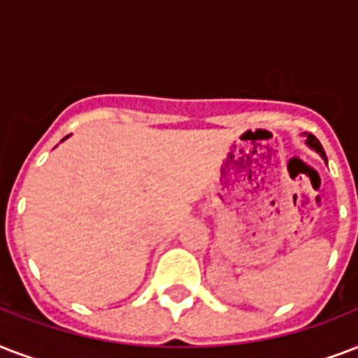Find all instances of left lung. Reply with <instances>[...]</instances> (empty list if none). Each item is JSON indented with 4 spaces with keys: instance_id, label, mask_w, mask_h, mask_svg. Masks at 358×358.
I'll list each match as a JSON object with an SVG mask.
<instances>
[{
    "instance_id": "left-lung-1",
    "label": "left lung",
    "mask_w": 358,
    "mask_h": 358,
    "mask_svg": "<svg viewBox=\"0 0 358 358\" xmlns=\"http://www.w3.org/2000/svg\"><path fill=\"white\" fill-rule=\"evenodd\" d=\"M306 143H308V145H310L312 148H314V150L320 152V154H322V156H323V159H325V152H323L322 143H320V141H317L316 137H314V135H312V134L306 135ZM325 162H327V159H325Z\"/></svg>"
}]
</instances>
